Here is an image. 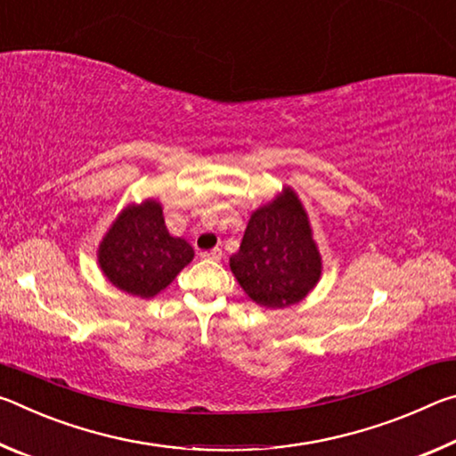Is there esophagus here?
<instances>
[{
  "instance_id": "esophagus-1",
  "label": "esophagus",
  "mask_w": 456,
  "mask_h": 456,
  "mask_svg": "<svg viewBox=\"0 0 456 456\" xmlns=\"http://www.w3.org/2000/svg\"><path fill=\"white\" fill-rule=\"evenodd\" d=\"M203 257L209 259V261H219L223 257V251L219 249V247H215V249H211V251H205Z\"/></svg>"
}]
</instances>
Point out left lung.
Wrapping results in <instances>:
<instances>
[{
	"label": "left lung",
	"instance_id": "8db88e82",
	"mask_svg": "<svg viewBox=\"0 0 456 456\" xmlns=\"http://www.w3.org/2000/svg\"><path fill=\"white\" fill-rule=\"evenodd\" d=\"M229 265L247 296L264 307L293 305L314 289L322 259L296 192L285 189L251 215Z\"/></svg>",
	"mask_w": 456,
	"mask_h": 456
}]
</instances>
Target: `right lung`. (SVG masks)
<instances>
[{"label": "right lung", "mask_w": 456, "mask_h": 456, "mask_svg": "<svg viewBox=\"0 0 456 456\" xmlns=\"http://www.w3.org/2000/svg\"><path fill=\"white\" fill-rule=\"evenodd\" d=\"M192 247L168 233L157 200L130 205L102 239L98 264L118 289L152 297L191 264Z\"/></svg>", "instance_id": "right-lung-1"}]
</instances>
